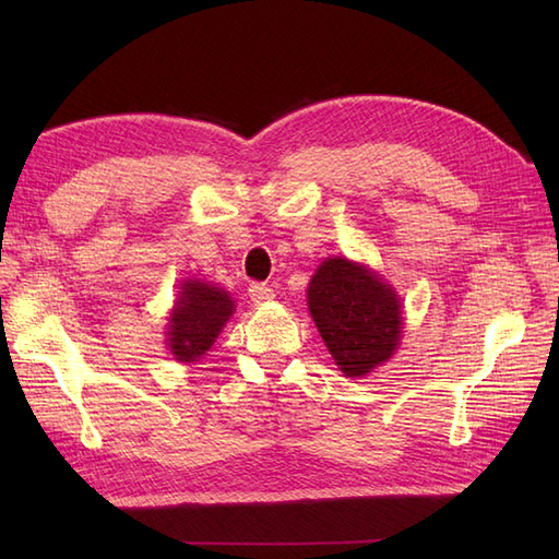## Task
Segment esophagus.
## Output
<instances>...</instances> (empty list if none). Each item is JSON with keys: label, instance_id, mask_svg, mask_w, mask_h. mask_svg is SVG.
<instances>
[{"label": "esophagus", "instance_id": "esophagus-1", "mask_svg": "<svg viewBox=\"0 0 559 559\" xmlns=\"http://www.w3.org/2000/svg\"><path fill=\"white\" fill-rule=\"evenodd\" d=\"M249 296L253 302H265L275 296V292H273V286L265 282H253V284H249Z\"/></svg>", "mask_w": 559, "mask_h": 559}]
</instances>
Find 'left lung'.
I'll use <instances>...</instances> for the list:
<instances>
[{
	"mask_svg": "<svg viewBox=\"0 0 559 559\" xmlns=\"http://www.w3.org/2000/svg\"><path fill=\"white\" fill-rule=\"evenodd\" d=\"M308 302L345 376H366L394 354L401 335L399 298L368 267L347 259L324 261L308 286Z\"/></svg>",
	"mask_w": 559,
	"mask_h": 559,
	"instance_id": "1",
	"label": "left lung"
}]
</instances>
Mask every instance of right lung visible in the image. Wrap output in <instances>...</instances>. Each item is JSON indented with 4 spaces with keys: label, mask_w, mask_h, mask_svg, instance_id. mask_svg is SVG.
Segmentation results:
<instances>
[{
    "label": "right lung",
    "mask_w": 559,
    "mask_h": 559,
    "mask_svg": "<svg viewBox=\"0 0 559 559\" xmlns=\"http://www.w3.org/2000/svg\"><path fill=\"white\" fill-rule=\"evenodd\" d=\"M233 314L230 296L212 284L186 282L170 317V349L179 361H198Z\"/></svg>",
    "instance_id": "right-lung-1"
}]
</instances>
